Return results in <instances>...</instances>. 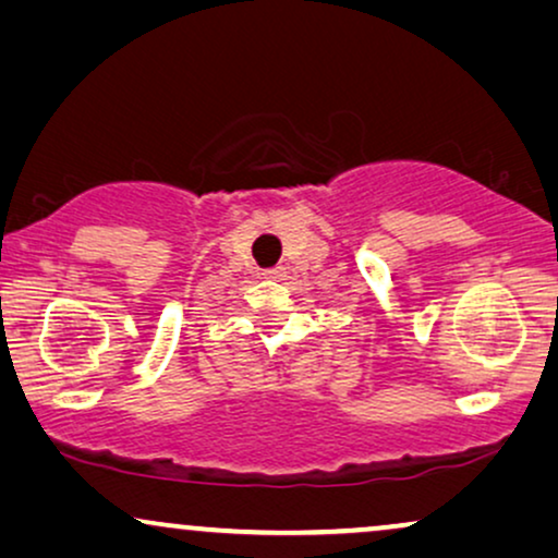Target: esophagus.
<instances>
[{"label":"esophagus","mask_w":558,"mask_h":558,"mask_svg":"<svg viewBox=\"0 0 558 558\" xmlns=\"http://www.w3.org/2000/svg\"><path fill=\"white\" fill-rule=\"evenodd\" d=\"M266 279H284L287 277V269L284 266H271V269L264 271Z\"/></svg>","instance_id":"obj_1"}]
</instances>
